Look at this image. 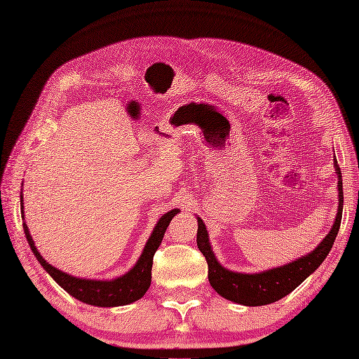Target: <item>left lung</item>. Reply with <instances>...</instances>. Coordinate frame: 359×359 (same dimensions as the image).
<instances>
[{
  "instance_id": "8db88e82",
  "label": "left lung",
  "mask_w": 359,
  "mask_h": 359,
  "mask_svg": "<svg viewBox=\"0 0 359 359\" xmlns=\"http://www.w3.org/2000/svg\"><path fill=\"white\" fill-rule=\"evenodd\" d=\"M334 166L337 170V177H339V211H337L331 231L311 253L293 260V262L287 265L268 269L257 274L233 273V271L223 268L212 253L208 232H206V227L201 220V217H198V247L201 253L205 256L206 264H208L210 285L219 295L229 301L243 304V306H266V304L276 302L289 295L293 289H297L304 280L320 266L325 257L331 252L335 236L340 229L343 214L341 170L339 165H337L335 158Z\"/></svg>"
}]
</instances>
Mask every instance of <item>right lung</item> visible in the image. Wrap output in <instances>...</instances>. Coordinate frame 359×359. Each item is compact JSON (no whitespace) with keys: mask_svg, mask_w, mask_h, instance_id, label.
<instances>
[{"mask_svg":"<svg viewBox=\"0 0 359 359\" xmlns=\"http://www.w3.org/2000/svg\"><path fill=\"white\" fill-rule=\"evenodd\" d=\"M22 196H20V212L24 217V205ZM180 210H172L166 214L161 215V219L157 222L153 233H151L148 243L142 255H140L136 265L128 271L127 274L118 277L115 280H88V278H78L69 276L67 273H62L58 268L48 264L41 255L37 252L34 241L29 235L28 226L24 222V232L27 236V241L34 253L36 259L40 265L46 269V273L57 281V283L70 293L72 297L79 299L85 304L97 307H116V306H127L130 302H135L145 295L151 285V268H153V257L157 252L158 245L161 244L163 236L168 229L170 220L178 214Z\"/></svg>","mask_w":359,"mask_h":359,"instance_id":"right-lung-1","label":"right lung"}]
</instances>
